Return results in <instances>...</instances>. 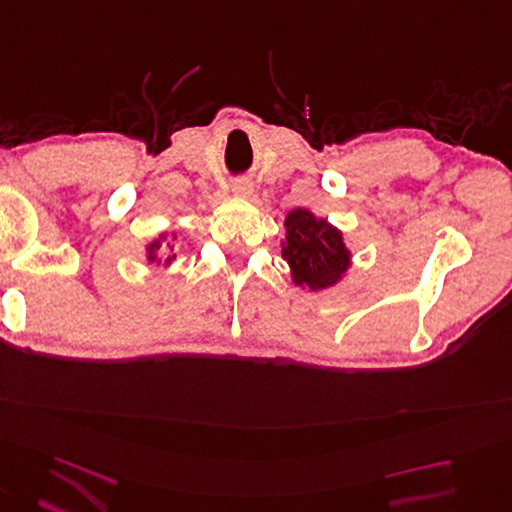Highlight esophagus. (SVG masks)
<instances>
[{"label": "esophagus", "mask_w": 512, "mask_h": 512, "mask_svg": "<svg viewBox=\"0 0 512 512\" xmlns=\"http://www.w3.org/2000/svg\"><path fill=\"white\" fill-rule=\"evenodd\" d=\"M233 193L239 197H248L250 193H253V186H250V182H246V179H237V182L233 184Z\"/></svg>", "instance_id": "obj_1"}]
</instances>
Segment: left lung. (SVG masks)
Segmentation results:
<instances>
[{
    "label": "left lung",
    "instance_id": "1",
    "mask_svg": "<svg viewBox=\"0 0 512 512\" xmlns=\"http://www.w3.org/2000/svg\"><path fill=\"white\" fill-rule=\"evenodd\" d=\"M286 228L284 259L293 270L295 284L310 290L337 284L350 262L342 233L326 224V219H315L304 208H297L286 217Z\"/></svg>",
    "mask_w": 512,
    "mask_h": 512
}]
</instances>
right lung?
Here are the masks:
<instances>
[{
	"mask_svg": "<svg viewBox=\"0 0 512 512\" xmlns=\"http://www.w3.org/2000/svg\"><path fill=\"white\" fill-rule=\"evenodd\" d=\"M159 248V242H155V244H150V250H148V253H150V259H155V250ZM175 257V255H173ZM170 259V257H168ZM168 259H166V262H168Z\"/></svg>",
	"mask_w": 512,
	"mask_h": 512,
	"instance_id": "1",
	"label": "right lung"
}]
</instances>
